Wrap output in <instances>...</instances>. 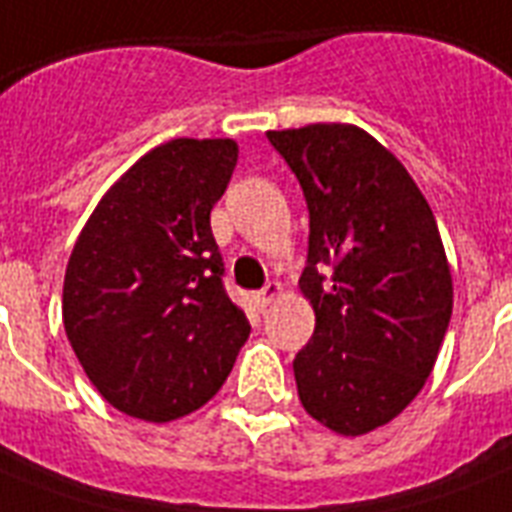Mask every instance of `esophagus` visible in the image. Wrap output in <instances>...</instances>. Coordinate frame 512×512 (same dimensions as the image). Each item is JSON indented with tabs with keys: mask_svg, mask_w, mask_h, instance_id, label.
<instances>
[{
	"mask_svg": "<svg viewBox=\"0 0 512 512\" xmlns=\"http://www.w3.org/2000/svg\"><path fill=\"white\" fill-rule=\"evenodd\" d=\"M279 295H281L279 281H268V284H265V287L257 292V305H263V308H265V305H271Z\"/></svg>",
	"mask_w": 512,
	"mask_h": 512,
	"instance_id": "obj_1",
	"label": "esophagus"
}]
</instances>
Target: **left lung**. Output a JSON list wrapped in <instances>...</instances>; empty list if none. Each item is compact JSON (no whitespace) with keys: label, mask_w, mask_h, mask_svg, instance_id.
I'll use <instances>...</instances> for the list:
<instances>
[{"label":"left lung","mask_w":512,"mask_h":512,"mask_svg":"<svg viewBox=\"0 0 512 512\" xmlns=\"http://www.w3.org/2000/svg\"><path fill=\"white\" fill-rule=\"evenodd\" d=\"M303 188L311 233L300 289L316 329L295 356L305 412L364 436L404 412L452 319L436 217L404 164L353 124L268 132Z\"/></svg>","instance_id":"left-lung-1"}]
</instances>
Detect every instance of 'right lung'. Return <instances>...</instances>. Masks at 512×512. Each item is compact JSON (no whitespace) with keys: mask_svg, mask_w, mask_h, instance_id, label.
I'll return each mask as SVG.
<instances>
[{"mask_svg":"<svg viewBox=\"0 0 512 512\" xmlns=\"http://www.w3.org/2000/svg\"><path fill=\"white\" fill-rule=\"evenodd\" d=\"M236 159L228 138L170 140L111 185L76 239L63 327L100 396L130 417L196 412L247 342L209 225Z\"/></svg>","mask_w":512,"mask_h":512,"instance_id":"add662e5","label":"right lung"}]
</instances>
